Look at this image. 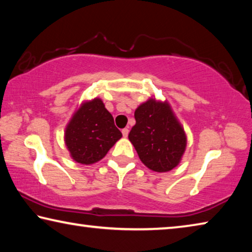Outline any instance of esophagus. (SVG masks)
I'll list each match as a JSON object with an SVG mask.
<instances>
[{"label":"esophagus","mask_w":252,"mask_h":252,"mask_svg":"<svg viewBox=\"0 0 252 252\" xmlns=\"http://www.w3.org/2000/svg\"><path fill=\"white\" fill-rule=\"evenodd\" d=\"M127 134H129V129H126V127H125V129H122V135L125 136V138H126Z\"/></svg>","instance_id":"1"}]
</instances>
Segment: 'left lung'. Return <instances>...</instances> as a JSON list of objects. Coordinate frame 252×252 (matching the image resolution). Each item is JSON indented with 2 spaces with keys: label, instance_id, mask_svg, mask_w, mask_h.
Here are the masks:
<instances>
[{
  "label": "left lung",
  "instance_id": "obj_1",
  "mask_svg": "<svg viewBox=\"0 0 252 252\" xmlns=\"http://www.w3.org/2000/svg\"><path fill=\"white\" fill-rule=\"evenodd\" d=\"M129 140L142 163L152 171L167 172L180 163L187 135L167 101L150 97L134 112Z\"/></svg>",
  "mask_w": 252,
  "mask_h": 252
}]
</instances>
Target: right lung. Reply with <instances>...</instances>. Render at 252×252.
I'll use <instances>...</instances> for the list:
<instances>
[{"instance_id":"add662e5","label":"right lung","mask_w":252,"mask_h":252,"mask_svg":"<svg viewBox=\"0 0 252 252\" xmlns=\"http://www.w3.org/2000/svg\"><path fill=\"white\" fill-rule=\"evenodd\" d=\"M122 133L99 97L83 102L67 123L64 141L70 156L81 164L103 159Z\"/></svg>"}]
</instances>
